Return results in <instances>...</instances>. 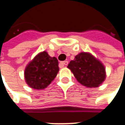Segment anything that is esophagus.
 Masks as SVG:
<instances>
[{
	"label": "esophagus",
	"instance_id": "34e87169",
	"mask_svg": "<svg viewBox=\"0 0 125 125\" xmlns=\"http://www.w3.org/2000/svg\"><path fill=\"white\" fill-rule=\"evenodd\" d=\"M67 64H68V61H63V62H60V65L62 66V67L67 65Z\"/></svg>",
	"mask_w": 125,
	"mask_h": 125
}]
</instances>
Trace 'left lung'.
<instances>
[{
    "instance_id": "obj_1",
    "label": "left lung",
    "mask_w": 125,
    "mask_h": 125,
    "mask_svg": "<svg viewBox=\"0 0 125 125\" xmlns=\"http://www.w3.org/2000/svg\"><path fill=\"white\" fill-rule=\"evenodd\" d=\"M80 83L88 88H96L106 78L103 64L89 53L82 52L75 56L67 66Z\"/></svg>"
}]
</instances>
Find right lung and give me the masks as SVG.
Segmentation results:
<instances>
[{
	"label": "right lung",
	"instance_id": "obj_1",
	"mask_svg": "<svg viewBox=\"0 0 125 125\" xmlns=\"http://www.w3.org/2000/svg\"><path fill=\"white\" fill-rule=\"evenodd\" d=\"M59 71L58 61L43 51L34 58L27 65L24 75L27 84L33 89L46 88L54 79Z\"/></svg>",
	"mask_w": 125,
	"mask_h": 125
}]
</instances>
